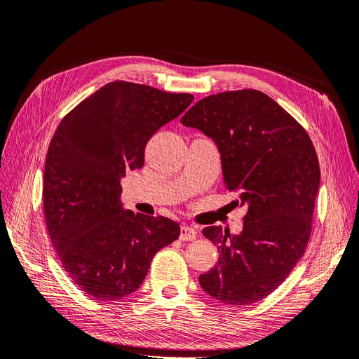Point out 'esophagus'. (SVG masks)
<instances>
[{"instance_id": "esophagus-1", "label": "esophagus", "mask_w": 359, "mask_h": 359, "mask_svg": "<svg viewBox=\"0 0 359 359\" xmlns=\"http://www.w3.org/2000/svg\"><path fill=\"white\" fill-rule=\"evenodd\" d=\"M196 237H197L196 228H193V226H190V225H187V224H182V225H181L180 238H181L182 241H191V240H194Z\"/></svg>"}]
</instances>
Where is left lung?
<instances>
[{
  "instance_id": "1",
  "label": "left lung",
  "mask_w": 359,
  "mask_h": 359,
  "mask_svg": "<svg viewBox=\"0 0 359 359\" xmlns=\"http://www.w3.org/2000/svg\"><path fill=\"white\" fill-rule=\"evenodd\" d=\"M221 153L224 185L248 206L243 231L206 226L219 261L198 277L228 305H250L274 292L304 256L320 187L312 141L293 116L257 90L225 91L197 102L181 118Z\"/></svg>"
}]
</instances>
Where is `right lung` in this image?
Masks as SVG:
<instances>
[{
	"mask_svg": "<svg viewBox=\"0 0 359 359\" xmlns=\"http://www.w3.org/2000/svg\"><path fill=\"white\" fill-rule=\"evenodd\" d=\"M193 100L114 81L57 126L42 185L47 229L67 276L93 299L135 292L153 256L180 237L175 221L123 210L121 180L142 168L147 141Z\"/></svg>",
	"mask_w": 359,
	"mask_h": 359,
	"instance_id": "right-lung-1",
	"label": "right lung"
}]
</instances>
